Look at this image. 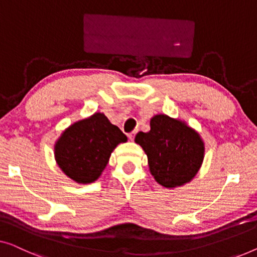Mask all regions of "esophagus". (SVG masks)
<instances>
[{
  "mask_svg": "<svg viewBox=\"0 0 257 257\" xmlns=\"http://www.w3.org/2000/svg\"><path fill=\"white\" fill-rule=\"evenodd\" d=\"M137 130H136V131H133V132H131V133H128V135H127V137L130 138V140H133V139H135V137H136V135H137Z\"/></svg>",
  "mask_w": 257,
  "mask_h": 257,
  "instance_id": "obj_1",
  "label": "esophagus"
}]
</instances>
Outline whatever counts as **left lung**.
<instances>
[{
    "instance_id": "left-lung-1",
    "label": "left lung",
    "mask_w": 257,
    "mask_h": 257,
    "mask_svg": "<svg viewBox=\"0 0 257 257\" xmlns=\"http://www.w3.org/2000/svg\"><path fill=\"white\" fill-rule=\"evenodd\" d=\"M135 141L146 153L155 181L165 188L188 183L202 166L205 148L198 133L166 114L152 118L151 131L139 132Z\"/></svg>"
}]
</instances>
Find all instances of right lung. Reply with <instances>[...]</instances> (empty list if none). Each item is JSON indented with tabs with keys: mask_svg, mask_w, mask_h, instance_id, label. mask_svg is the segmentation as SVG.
I'll use <instances>...</instances> for the list:
<instances>
[{
	"mask_svg": "<svg viewBox=\"0 0 257 257\" xmlns=\"http://www.w3.org/2000/svg\"><path fill=\"white\" fill-rule=\"evenodd\" d=\"M127 137L111 124L104 113L74 122L62 132L54 146L58 166L77 183H91L101 176L110 155Z\"/></svg>",
	"mask_w": 257,
	"mask_h": 257,
	"instance_id": "add662e5",
	"label": "right lung"
}]
</instances>
